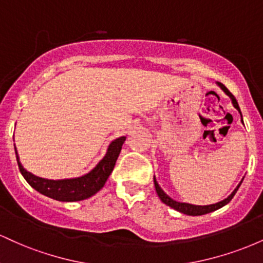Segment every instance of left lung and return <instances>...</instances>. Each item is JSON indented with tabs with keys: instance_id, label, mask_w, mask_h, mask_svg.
<instances>
[{
	"instance_id": "8db88e82",
	"label": "left lung",
	"mask_w": 263,
	"mask_h": 263,
	"mask_svg": "<svg viewBox=\"0 0 263 263\" xmlns=\"http://www.w3.org/2000/svg\"><path fill=\"white\" fill-rule=\"evenodd\" d=\"M216 84H218V85L220 86V89H221L222 91H224V92L226 93V95H228L229 98L231 99L232 105H234V107L236 108V110H237L238 112H240V115H241V110H240V107H238V104H237L236 99H235V96L232 95V93H231L230 91H229L228 89H226V86L222 85L221 83H216ZM241 121H242V115H241ZM242 123H243V121H242ZM153 180H155V186H156L157 194H158L159 199H161L163 203H164L165 205H168V206L173 208L174 210L179 211V213L185 214V215L198 216V215H204V214H208V213H211V211L218 210V209H220V208L224 206V205H226L228 203H230L231 199L234 198V195L236 194V192L238 190V188H240V185H241V183H242L243 178H242V179H241V182L238 183V185L236 186V188H235L234 192H232L231 194L229 195L228 198L224 199V200L219 201V203L210 204V205H193V204H189V203H180V201L174 200V199H172L171 197H168V195L165 194L164 192H163V189L161 188V186H159V184L157 183L156 177H153Z\"/></svg>"
}]
</instances>
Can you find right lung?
<instances>
[{"mask_svg": "<svg viewBox=\"0 0 263 263\" xmlns=\"http://www.w3.org/2000/svg\"><path fill=\"white\" fill-rule=\"evenodd\" d=\"M126 141L125 136L116 138L108 144L107 152L104 158L96 164V167L78 178H70V179H45L32 174L31 172L26 171L21 164L20 157H18L16 146V158L21 173L25 177L27 183L34 188L41 194L59 201H80L84 199L92 197L93 194L102 189L106 183L107 178L110 177L111 172L114 171L120 152H121L123 142Z\"/></svg>", "mask_w": 263, "mask_h": 263, "instance_id": "add662e5", "label": "right lung"}]
</instances>
